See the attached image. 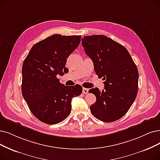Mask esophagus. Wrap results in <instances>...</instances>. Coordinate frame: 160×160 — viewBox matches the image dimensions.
I'll use <instances>...</instances> for the list:
<instances>
[{
	"instance_id": "esophagus-1",
	"label": "esophagus",
	"mask_w": 160,
	"mask_h": 160,
	"mask_svg": "<svg viewBox=\"0 0 160 160\" xmlns=\"http://www.w3.org/2000/svg\"><path fill=\"white\" fill-rule=\"evenodd\" d=\"M88 92V89L86 88H82V93L83 94H87Z\"/></svg>"
}]
</instances>
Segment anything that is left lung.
Segmentation results:
<instances>
[{
    "instance_id": "left-lung-1",
    "label": "left lung",
    "mask_w": 160,
    "mask_h": 160,
    "mask_svg": "<svg viewBox=\"0 0 160 160\" xmlns=\"http://www.w3.org/2000/svg\"><path fill=\"white\" fill-rule=\"evenodd\" d=\"M82 46L93 62L94 72L104 81V89H90L97 100L90 106L98 119L113 122L122 118L135 101L138 72L130 54L123 45L102 35L85 36Z\"/></svg>"
}]
</instances>
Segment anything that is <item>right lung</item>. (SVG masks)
<instances>
[{"mask_svg": "<svg viewBox=\"0 0 160 160\" xmlns=\"http://www.w3.org/2000/svg\"><path fill=\"white\" fill-rule=\"evenodd\" d=\"M81 36L53 35L35 44L23 61L22 92L31 113L42 122H62L71 113L72 98L82 88L62 84L68 56L78 48ZM64 72H62V69Z\"/></svg>", "mask_w": 160, "mask_h": 160, "instance_id": "right-lung-1", "label": "right lung"}]
</instances>
